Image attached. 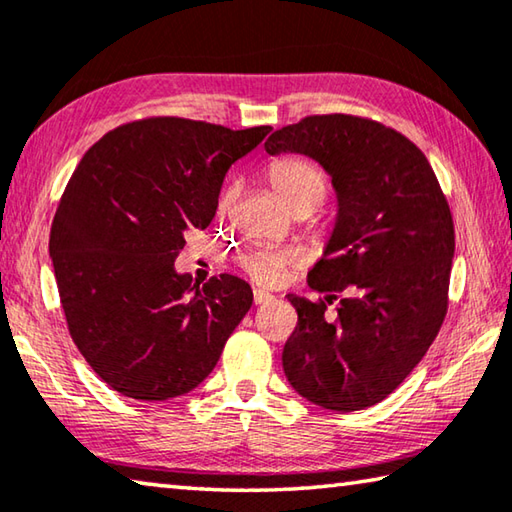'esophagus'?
I'll return each instance as SVG.
<instances>
[{"label":"esophagus","mask_w":512,"mask_h":512,"mask_svg":"<svg viewBox=\"0 0 512 512\" xmlns=\"http://www.w3.org/2000/svg\"><path fill=\"white\" fill-rule=\"evenodd\" d=\"M273 300V296L268 291H264V289H255L253 291V302L255 305H266V302H271Z\"/></svg>","instance_id":"obj_1"}]
</instances>
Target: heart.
Masks as SVG:
<instances>
[{
    "label": "heart",
    "instance_id": "1",
    "mask_svg": "<svg viewBox=\"0 0 512 512\" xmlns=\"http://www.w3.org/2000/svg\"><path fill=\"white\" fill-rule=\"evenodd\" d=\"M268 183L291 214H309L325 201L327 173L307 158H280L268 167ZM291 257L273 248H248L239 266L257 284H277L287 273Z\"/></svg>",
    "mask_w": 512,
    "mask_h": 512
}]
</instances>
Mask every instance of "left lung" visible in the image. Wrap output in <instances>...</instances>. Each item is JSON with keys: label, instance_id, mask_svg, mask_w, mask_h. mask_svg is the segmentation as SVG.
Wrapping results in <instances>:
<instances>
[{"label": "left lung", "instance_id": "1", "mask_svg": "<svg viewBox=\"0 0 512 512\" xmlns=\"http://www.w3.org/2000/svg\"><path fill=\"white\" fill-rule=\"evenodd\" d=\"M264 146L314 158L339 196L325 255L307 275L325 298L287 296L298 325L284 343V375L323 409L361 411L391 395L440 332L452 210L424 153L375 119L311 115ZM332 301L337 309L327 315Z\"/></svg>", "mask_w": 512, "mask_h": 512}]
</instances>
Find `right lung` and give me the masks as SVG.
<instances>
[{"mask_svg":"<svg viewBox=\"0 0 512 512\" xmlns=\"http://www.w3.org/2000/svg\"><path fill=\"white\" fill-rule=\"evenodd\" d=\"M268 133L137 119L103 135L69 178L49 235L60 305L76 348L117 393L142 402L189 393L253 305L239 277L198 289L173 262L185 232L212 223L230 164Z\"/></svg>","mask_w":512,"mask_h":512,"instance_id":"right-lung-1","label":"right lung"}]
</instances>
